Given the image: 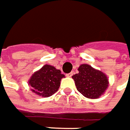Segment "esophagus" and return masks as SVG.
<instances>
[{
    "label": "esophagus",
    "mask_w": 130,
    "mask_h": 130,
    "mask_svg": "<svg viewBox=\"0 0 130 130\" xmlns=\"http://www.w3.org/2000/svg\"><path fill=\"white\" fill-rule=\"evenodd\" d=\"M72 75H73V73L72 72H71V73H69V74H66V76L68 77H72Z\"/></svg>",
    "instance_id": "1"
}]
</instances>
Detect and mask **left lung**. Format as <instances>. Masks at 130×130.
I'll return each instance as SVG.
<instances>
[{"label":"left lung","mask_w":130,"mask_h":130,"mask_svg":"<svg viewBox=\"0 0 130 130\" xmlns=\"http://www.w3.org/2000/svg\"><path fill=\"white\" fill-rule=\"evenodd\" d=\"M79 73L72 76L77 89L84 97L98 99L103 95L109 86L108 77L102 71L88 64H82L78 68Z\"/></svg>","instance_id":"1"}]
</instances>
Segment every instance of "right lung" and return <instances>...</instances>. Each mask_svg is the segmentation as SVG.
Wrapping results in <instances>:
<instances>
[{
    "label": "right lung",
    "mask_w": 130,
    "mask_h": 130,
    "mask_svg": "<svg viewBox=\"0 0 130 130\" xmlns=\"http://www.w3.org/2000/svg\"><path fill=\"white\" fill-rule=\"evenodd\" d=\"M65 75L60 70L51 65H44L34 72L28 80L31 91L42 98H48L56 93L60 86V82Z\"/></svg>",
    "instance_id": "obj_1"
}]
</instances>
